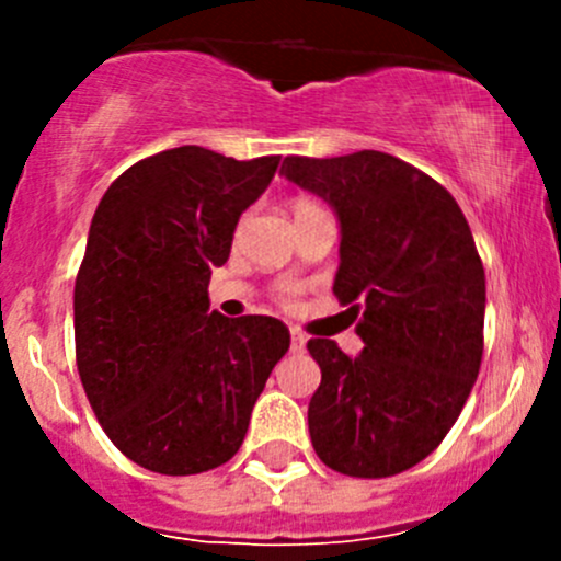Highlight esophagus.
Returning <instances> with one entry per match:
<instances>
[{
    "instance_id": "esophagus-1",
    "label": "esophagus",
    "mask_w": 561,
    "mask_h": 561,
    "mask_svg": "<svg viewBox=\"0 0 561 561\" xmlns=\"http://www.w3.org/2000/svg\"><path fill=\"white\" fill-rule=\"evenodd\" d=\"M290 350L293 353H304V350H307V336H304L298 328H293L290 331Z\"/></svg>"
}]
</instances>
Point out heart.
Returning a JSON list of instances; mask_svg holds the SVG:
<instances>
[{"mask_svg":"<svg viewBox=\"0 0 561 561\" xmlns=\"http://www.w3.org/2000/svg\"><path fill=\"white\" fill-rule=\"evenodd\" d=\"M312 206H314L312 201H298L296 203V211H301V208H312ZM276 293H279L282 301H290V296H293V293H296V287H293V285H279V290H276Z\"/></svg>","mask_w":561,"mask_h":561,"instance_id":"b5f03b06","label":"heart"}]
</instances>
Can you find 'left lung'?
<instances>
[{
    "instance_id": "1",
    "label": "left lung",
    "mask_w": 561,
    "mask_h": 561,
    "mask_svg": "<svg viewBox=\"0 0 561 561\" xmlns=\"http://www.w3.org/2000/svg\"><path fill=\"white\" fill-rule=\"evenodd\" d=\"M282 175L336 211L333 293L364 342L350 358L309 339L322 371L314 454L350 478L404 472L443 443L478 380L485 271L472 230L443 184L382 151L285 157Z\"/></svg>"
}]
</instances>
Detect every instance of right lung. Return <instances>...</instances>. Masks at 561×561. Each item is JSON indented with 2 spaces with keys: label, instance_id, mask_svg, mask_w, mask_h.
<instances>
[{
  "label": "right lung",
  "instance_id": "obj_1",
  "mask_svg": "<svg viewBox=\"0 0 561 561\" xmlns=\"http://www.w3.org/2000/svg\"><path fill=\"white\" fill-rule=\"evenodd\" d=\"M279 157L179 146L127 168L103 195L76 276V360L111 443L160 474L230 461L290 331L208 312L239 217Z\"/></svg>",
  "mask_w": 561,
  "mask_h": 561
}]
</instances>
